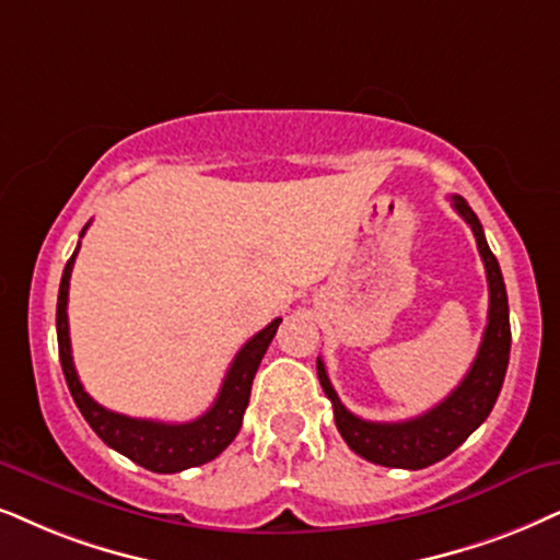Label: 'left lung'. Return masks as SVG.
<instances>
[{"label": "left lung", "instance_id": "1", "mask_svg": "<svg viewBox=\"0 0 560 560\" xmlns=\"http://www.w3.org/2000/svg\"><path fill=\"white\" fill-rule=\"evenodd\" d=\"M452 207L470 224L488 279V325L483 341H480L476 362L470 364L468 374L455 390L416 419L395 423L364 421L343 406L338 393L332 390L323 359H317V380L332 402V416H336V427L341 431L343 442L359 457L370 459L374 465H385V468L421 470L452 455L488 419L506 377L512 328H509L504 276H501L497 256L486 243L476 211L468 207L463 196H452Z\"/></svg>", "mask_w": 560, "mask_h": 560}]
</instances>
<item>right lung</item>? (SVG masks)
Wrapping results in <instances>:
<instances>
[{
    "label": "right lung",
    "instance_id": "right-lung-1",
    "mask_svg": "<svg viewBox=\"0 0 560 560\" xmlns=\"http://www.w3.org/2000/svg\"><path fill=\"white\" fill-rule=\"evenodd\" d=\"M84 230H88V224H84ZM77 250H80V245H77ZM77 250L72 253V258L67 260L61 273L59 302H56V338H59V359L63 377H67L69 393H72L84 421L90 423L92 431H95L110 450L121 452V455L152 472H180L222 455V452L232 444V439L237 436L240 427H243V413L247 408V400H250L253 377H256L268 343L273 341L276 330H279L281 317L268 323L264 330L256 332V336L237 351V357L232 359L228 370V377H224L222 387H219L214 406H211L207 413L186 423L131 419V416L116 413V410L103 408L101 402L92 400L90 395L84 393L80 377H77L67 317L69 279H72Z\"/></svg>",
    "mask_w": 560,
    "mask_h": 560
}]
</instances>
